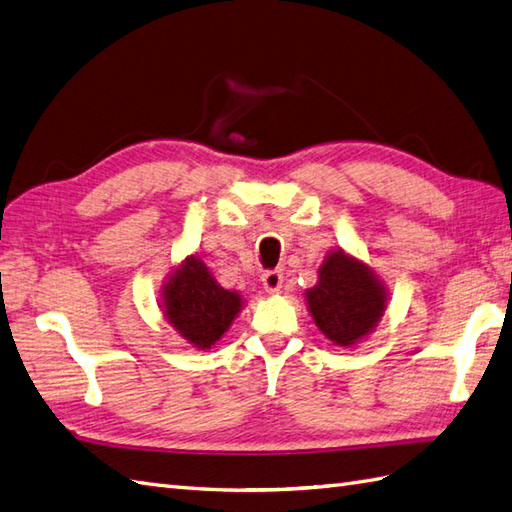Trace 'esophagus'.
Instances as JSON below:
<instances>
[{
	"label": "esophagus",
	"mask_w": 512,
	"mask_h": 512,
	"mask_svg": "<svg viewBox=\"0 0 512 512\" xmlns=\"http://www.w3.org/2000/svg\"><path fill=\"white\" fill-rule=\"evenodd\" d=\"M281 281H283L281 270H266L264 275H261V283H264L266 292H270V294L279 292V288H281Z\"/></svg>",
	"instance_id": "1"
}]
</instances>
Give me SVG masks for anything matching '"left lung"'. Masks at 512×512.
Listing matches in <instances>:
<instances>
[{
	"instance_id": "obj_1",
	"label": "left lung",
	"mask_w": 512,
	"mask_h": 512,
	"mask_svg": "<svg viewBox=\"0 0 512 512\" xmlns=\"http://www.w3.org/2000/svg\"><path fill=\"white\" fill-rule=\"evenodd\" d=\"M305 299L316 327L338 347H353L371 334L386 310L382 281L344 251L327 255L318 283L305 292Z\"/></svg>"
}]
</instances>
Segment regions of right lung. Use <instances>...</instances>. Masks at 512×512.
<instances>
[{"label":"right lung","mask_w":512,"mask_h":512,"mask_svg":"<svg viewBox=\"0 0 512 512\" xmlns=\"http://www.w3.org/2000/svg\"><path fill=\"white\" fill-rule=\"evenodd\" d=\"M163 312L189 344L209 349L242 310V296L224 290L198 257H187L163 288Z\"/></svg>","instance_id":"1"}]
</instances>
